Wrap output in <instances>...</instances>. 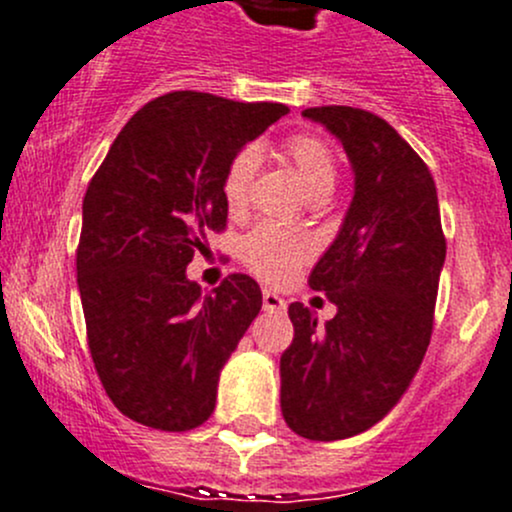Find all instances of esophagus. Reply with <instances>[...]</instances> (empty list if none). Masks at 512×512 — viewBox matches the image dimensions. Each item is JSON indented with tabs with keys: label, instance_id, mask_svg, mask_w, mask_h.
<instances>
[{
	"label": "esophagus",
	"instance_id": "esophagus-1",
	"mask_svg": "<svg viewBox=\"0 0 512 512\" xmlns=\"http://www.w3.org/2000/svg\"><path fill=\"white\" fill-rule=\"evenodd\" d=\"M263 310H268V313H283L286 310V300L273 291H263Z\"/></svg>",
	"mask_w": 512,
	"mask_h": 512
}]
</instances>
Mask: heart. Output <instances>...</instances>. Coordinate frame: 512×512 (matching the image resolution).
<instances>
[{
    "mask_svg": "<svg viewBox=\"0 0 512 512\" xmlns=\"http://www.w3.org/2000/svg\"><path fill=\"white\" fill-rule=\"evenodd\" d=\"M281 150L310 197L325 199L333 194L337 177H340V167H337V157L328 142L318 138V135L298 133L283 142ZM258 157H261L258 147H241L231 157L224 177H221V197H224L226 209L234 217L249 209ZM239 254L246 268L254 271L258 278L268 283H286L315 254V246L303 231L283 229V226L263 221L244 236Z\"/></svg>",
    "mask_w": 512,
    "mask_h": 512,
    "instance_id": "b5f03b06",
    "label": "heart"
}]
</instances>
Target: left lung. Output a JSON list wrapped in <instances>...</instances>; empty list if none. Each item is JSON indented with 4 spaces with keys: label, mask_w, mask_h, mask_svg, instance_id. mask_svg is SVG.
<instances>
[{
    "label": "left lung",
    "mask_w": 512,
    "mask_h": 512,
    "mask_svg": "<svg viewBox=\"0 0 512 512\" xmlns=\"http://www.w3.org/2000/svg\"><path fill=\"white\" fill-rule=\"evenodd\" d=\"M340 138L355 197L310 286L333 320L288 305L293 342L281 355V412L298 436L337 441L377 424L407 392L434 330L446 258L429 167L379 115L350 105L305 108Z\"/></svg>",
    "instance_id": "obj_1"
}]
</instances>
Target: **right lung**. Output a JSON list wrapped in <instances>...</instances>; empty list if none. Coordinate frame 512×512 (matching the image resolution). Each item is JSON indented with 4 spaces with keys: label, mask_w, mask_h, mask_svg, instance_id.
<instances>
[{
    "label": "right lung",
    "mask_w": 512,
    "mask_h": 512,
    "mask_svg": "<svg viewBox=\"0 0 512 512\" xmlns=\"http://www.w3.org/2000/svg\"><path fill=\"white\" fill-rule=\"evenodd\" d=\"M288 113L172 91L125 123L88 182L76 249L88 347L110 402L160 431L209 419L219 372L261 310V288L231 273L202 295L184 268L224 231L231 157Z\"/></svg>",
    "instance_id": "obj_1"
}]
</instances>
